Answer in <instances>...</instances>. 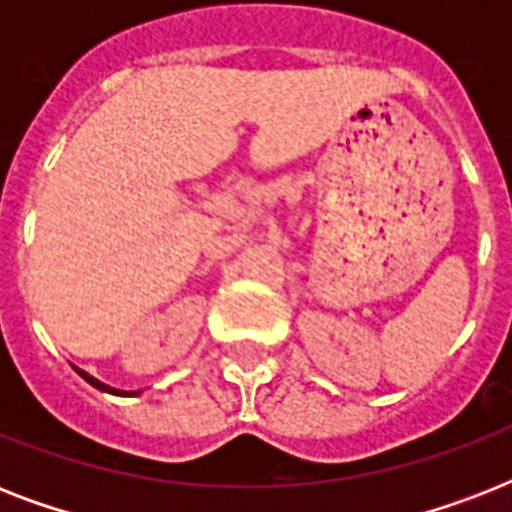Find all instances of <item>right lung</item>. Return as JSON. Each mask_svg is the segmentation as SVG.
<instances>
[{"mask_svg": "<svg viewBox=\"0 0 512 512\" xmlns=\"http://www.w3.org/2000/svg\"><path fill=\"white\" fill-rule=\"evenodd\" d=\"M74 369H76V372H79V374H82L84 380L90 382L92 388L103 390V393H114V396H135V393H138V390H116V388H111V385H106V382L95 380L92 374H87V372H84V369H79V366H74Z\"/></svg>", "mask_w": 512, "mask_h": 512, "instance_id": "add662e5", "label": "right lung"}]
</instances>
